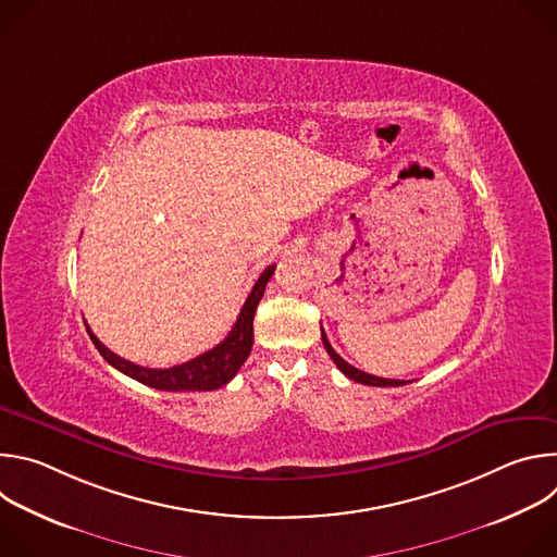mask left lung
I'll use <instances>...</instances> for the list:
<instances>
[{
	"label": "left lung",
	"instance_id": "left-lung-1",
	"mask_svg": "<svg viewBox=\"0 0 557 557\" xmlns=\"http://www.w3.org/2000/svg\"><path fill=\"white\" fill-rule=\"evenodd\" d=\"M322 342H324V348H326V352L331 355V359L335 361V366L348 376V379H352V381H357V383H363V385H376V387H387V385H406L408 381H399V379H383V376H374V374H368V372H363V370H357L355 366H350L348 361H344L337 352H335V348L331 346V342L326 339V333H324V329H322Z\"/></svg>",
	"mask_w": 557,
	"mask_h": 557
}]
</instances>
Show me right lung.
Here are the masks:
<instances>
[{"label": "right lung", "instance_id": "obj_1", "mask_svg": "<svg viewBox=\"0 0 557 557\" xmlns=\"http://www.w3.org/2000/svg\"><path fill=\"white\" fill-rule=\"evenodd\" d=\"M275 273V264L267 267L264 273L260 275V280L256 282L251 295L247 297L240 314H237V322L233 324L231 333L224 337V342H220L215 348L202 352L200 357L174 366V368H145V366H136L119 355H114L112 350H108L97 335L88 329V335L92 339V344L97 346V350L101 352V357L114 366L116 370H121L123 374L156 387V389H165V392H209V389H218L222 385H226L240 366L247 361L251 346H253V317H256V308L264 295L267 282L271 280V275Z\"/></svg>", "mask_w": 557, "mask_h": 557}]
</instances>
